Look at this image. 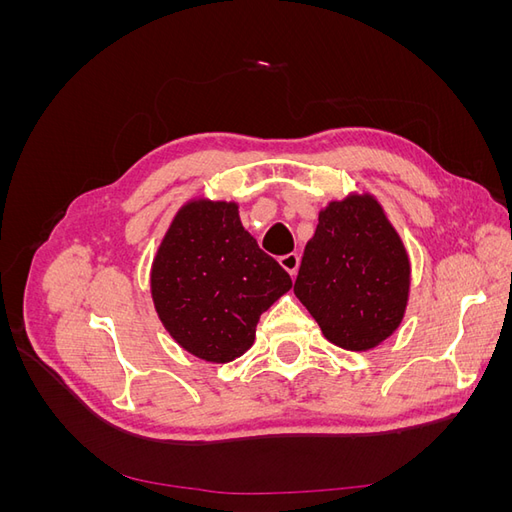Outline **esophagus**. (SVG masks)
Listing matches in <instances>:
<instances>
[{"label": "esophagus", "mask_w": 512, "mask_h": 512, "mask_svg": "<svg viewBox=\"0 0 512 512\" xmlns=\"http://www.w3.org/2000/svg\"><path fill=\"white\" fill-rule=\"evenodd\" d=\"M280 265L294 277L299 271V265H301V256L299 254H286L280 258Z\"/></svg>", "instance_id": "34e87169"}]
</instances>
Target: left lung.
<instances>
[{
    "mask_svg": "<svg viewBox=\"0 0 512 512\" xmlns=\"http://www.w3.org/2000/svg\"><path fill=\"white\" fill-rule=\"evenodd\" d=\"M294 294L322 335L344 350H371L399 329L410 258L376 196L352 192L320 209Z\"/></svg>",
    "mask_w": 512,
    "mask_h": 512,
    "instance_id": "1",
    "label": "left lung"
}]
</instances>
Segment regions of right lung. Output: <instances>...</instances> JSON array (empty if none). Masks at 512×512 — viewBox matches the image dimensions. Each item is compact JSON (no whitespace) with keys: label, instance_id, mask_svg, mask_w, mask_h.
Returning a JSON list of instances; mask_svg holds the SVG:
<instances>
[{"label":"right lung","instance_id":"right-lung-1","mask_svg":"<svg viewBox=\"0 0 512 512\" xmlns=\"http://www.w3.org/2000/svg\"><path fill=\"white\" fill-rule=\"evenodd\" d=\"M151 299L175 342L207 363H230L254 344L260 314L292 288L239 218L235 200L192 198L151 265Z\"/></svg>","mask_w":512,"mask_h":512}]
</instances>
